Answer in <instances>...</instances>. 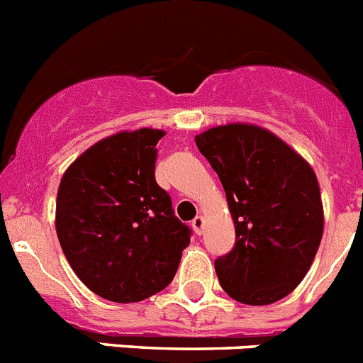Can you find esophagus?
<instances>
[{
	"instance_id": "esophagus-1",
	"label": "esophagus",
	"mask_w": 363,
	"mask_h": 363,
	"mask_svg": "<svg viewBox=\"0 0 363 363\" xmlns=\"http://www.w3.org/2000/svg\"><path fill=\"white\" fill-rule=\"evenodd\" d=\"M192 229L196 234H201V230H203V216H196L192 220Z\"/></svg>"
}]
</instances>
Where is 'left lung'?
Segmentation results:
<instances>
[{
    "mask_svg": "<svg viewBox=\"0 0 363 363\" xmlns=\"http://www.w3.org/2000/svg\"><path fill=\"white\" fill-rule=\"evenodd\" d=\"M225 189L236 227L230 252L214 262L236 301L269 306L309 271L323 233L316 174L287 143L256 125L230 123L196 136Z\"/></svg>",
    "mask_w": 363,
    "mask_h": 363,
    "instance_id": "left-lung-1",
    "label": "left lung"
}]
</instances>
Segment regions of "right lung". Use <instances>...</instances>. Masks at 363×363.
<instances>
[{"instance_id":"right-lung-1","label":"right lung","mask_w":363,"mask_h":363,"mask_svg":"<svg viewBox=\"0 0 363 363\" xmlns=\"http://www.w3.org/2000/svg\"><path fill=\"white\" fill-rule=\"evenodd\" d=\"M163 130L105 138L63 174L56 233L70 267L105 300L142 301L171 284L192 230L156 184Z\"/></svg>"}]
</instances>
